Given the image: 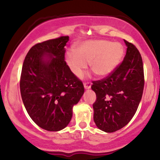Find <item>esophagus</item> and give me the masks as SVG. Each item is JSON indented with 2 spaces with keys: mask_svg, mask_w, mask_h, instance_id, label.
<instances>
[{
  "mask_svg": "<svg viewBox=\"0 0 160 160\" xmlns=\"http://www.w3.org/2000/svg\"><path fill=\"white\" fill-rule=\"evenodd\" d=\"M83 85H84V88H85L86 89H88L91 87L92 83H91V82H85L83 83Z\"/></svg>",
  "mask_w": 160,
  "mask_h": 160,
  "instance_id": "1",
  "label": "esophagus"
}]
</instances>
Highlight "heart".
Returning <instances> with one entry per match:
<instances>
[{
	"label": "heart",
	"instance_id": "1",
	"mask_svg": "<svg viewBox=\"0 0 160 160\" xmlns=\"http://www.w3.org/2000/svg\"><path fill=\"white\" fill-rule=\"evenodd\" d=\"M123 47L120 43L108 40H91L83 42L66 54V62L76 76H81L89 63L92 71L101 78L110 75L120 63Z\"/></svg>",
	"mask_w": 160,
	"mask_h": 160
}]
</instances>
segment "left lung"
Segmentation results:
<instances>
[{
	"instance_id": "left-lung-1",
	"label": "left lung",
	"mask_w": 160,
	"mask_h": 160,
	"mask_svg": "<svg viewBox=\"0 0 160 160\" xmlns=\"http://www.w3.org/2000/svg\"><path fill=\"white\" fill-rule=\"evenodd\" d=\"M124 59L105 78L92 81L96 94L93 119L99 129L113 132L126 126L135 115L144 86L142 58L135 45L124 40Z\"/></svg>"
}]
</instances>
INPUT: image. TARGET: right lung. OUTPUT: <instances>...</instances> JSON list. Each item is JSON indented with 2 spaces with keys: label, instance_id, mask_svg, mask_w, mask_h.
Segmentation results:
<instances>
[{
  "label": "right lung",
  "instance_id": "1",
  "mask_svg": "<svg viewBox=\"0 0 160 160\" xmlns=\"http://www.w3.org/2000/svg\"><path fill=\"white\" fill-rule=\"evenodd\" d=\"M68 36L33 46L24 60L20 92L25 109L40 128L57 132L68 125L84 93L81 80L65 61Z\"/></svg>",
  "mask_w": 160,
  "mask_h": 160
}]
</instances>
